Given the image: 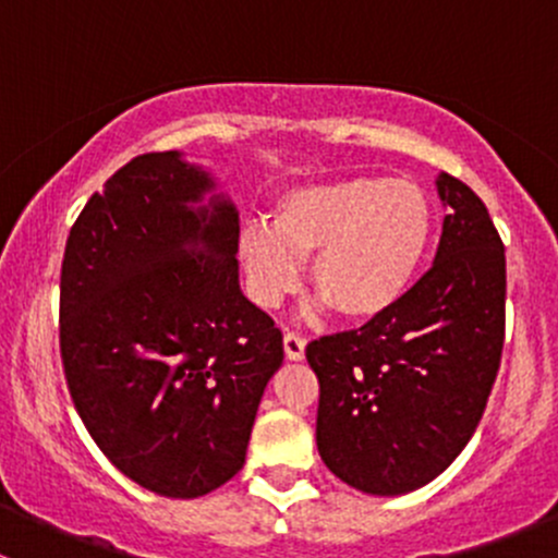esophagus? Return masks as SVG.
<instances>
[{"mask_svg": "<svg viewBox=\"0 0 558 558\" xmlns=\"http://www.w3.org/2000/svg\"><path fill=\"white\" fill-rule=\"evenodd\" d=\"M283 351L286 359H291V362H302L305 359V340L300 335H294V331H289L283 337Z\"/></svg>", "mask_w": 558, "mask_h": 558, "instance_id": "esophagus-1", "label": "esophagus"}]
</instances>
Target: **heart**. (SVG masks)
Instances as JSON below:
<instances>
[{"label":"heart","instance_id":"heart-1","mask_svg":"<svg viewBox=\"0 0 558 558\" xmlns=\"http://www.w3.org/2000/svg\"><path fill=\"white\" fill-rule=\"evenodd\" d=\"M435 240V205L408 178L351 174L283 191L269 223L240 229L238 262L256 305L275 307L302 283L353 324L384 318L408 296Z\"/></svg>","mask_w":558,"mask_h":558}]
</instances>
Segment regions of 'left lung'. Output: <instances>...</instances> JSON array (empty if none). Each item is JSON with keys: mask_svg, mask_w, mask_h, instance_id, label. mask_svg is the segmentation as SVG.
<instances>
[{"mask_svg": "<svg viewBox=\"0 0 558 558\" xmlns=\"http://www.w3.org/2000/svg\"><path fill=\"white\" fill-rule=\"evenodd\" d=\"M448 216L435 264L391 313L320 337L315 442L348 486L415 492L464 451L497 380L505 342V245L481 196L442 172Z\"/></svg>", "mask_w": 558, "mask_h": 558, "instance_id": "1", "label": "left lung"}]
</instances>
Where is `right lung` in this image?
<instances>
[{"instance_id":"1","label":"right lung","mask_w":558,"mask_h":558,"mask_svg":"<svg viewBox=\"0 0 558 558\" xmlns=\"http://www.w3.org/2000/svg\"><path fill=\"white\" fill-rule=\"evenodd\" d=\"M240 216L178 150L143 154L92 196L61 262L72 402L129 481L205 497L245 464L283 335L240 289Z\"/></svg>"}]
</instances>
